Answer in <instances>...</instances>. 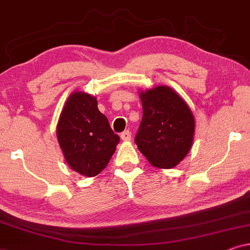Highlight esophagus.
I'll use <instances>...</instances> for the list:
<instances>
[{"label": "esophagus", "instance_id": "esophagus-1", "mask_svg": "<svg viewBox=\"0 0 250 250\" xmlns=\"http://www.w3.org/2000/svg\"><path fill=\"white\" fill-rule=\"evenodd\" d=\"M121 138L123 141H131V132L128 131V129H126L121 134Z\"/></svg>", "mask_w": 250, "mask_h": 250}]
</instances>
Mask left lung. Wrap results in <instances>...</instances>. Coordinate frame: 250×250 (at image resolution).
<instances>
[{
  "instance_id": "obj_1",
  "label": "left lung",
  "mask_w": 250,
  "mask_h": 250,
  "mask_svg": "<svg viewBox=\"0 0 250 250\" xmlns=\"http://www.w3.org/2000/svg\"><path fill=\"white\" fill-rule=\"evenodd\" d=\"M143 116L134 141L152 166L172 168L188 155L193 142L194 119L190 108L170 87L140 93Z\"/></svg>"
}]
</instances>
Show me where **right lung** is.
<instances>
[{"label": "right lung", "mask_w": 250, "mask_h": 250, "mask_svg": "<svg viewBox=\"0 0 250 250\" xmlns=\"http://www.w3.org/2000/svg\"><path fill=\"white\" fill-rule=\"evenodd\" d=\"M57 136L68 165L88 177L105 168L119 142L107 117L99 111L97 99L82 92L68 98L58 123Z\"/></svg>", "instance_id": "add662e5"}]
</instances>
